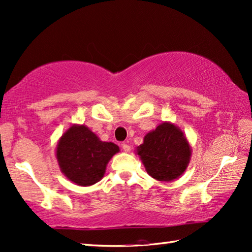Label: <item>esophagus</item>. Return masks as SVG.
<instances>
[{"label": "esophagus", "instance_id": "34e87169", "mask_svg": "<svg viewBox=\"0 0 252 252\" xmlns=\"http://www.w3.org/2000/svg\"><path fill=\"white\" fill-rule=\"evenodd\" d=\"M122 148H123V150H124L125 152H130V146L128 145V143H126V142L123 143Z\"/></svg>", "mask_w": 252, "mask_h": 252}]
</instances>
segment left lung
Returning <instances> with one entry per match:
<instances>
[{
	"mask_svg": "<svg viewBox=\"0 0 252 252\" xmlns=\"http://www.w3.org/2000/svg\"><path fill=\"white\" fill-rule=\"evenodd\" d=\"M137 153L149 175L161 182H171L187 168L191 150L179 128L171 123H162L156 130L145 136Z\"/></svg>",
	"mask_w": 252,
	"mask_h": 252,
	"instance_id": "1",
	"label": "left lung"
}]
</instances>
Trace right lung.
Returning a JSON list of instances; mask_svg holds the SVG:
<instances>
[{
    "label": "right lung",
    "mask_w": 252,
    "mask_h": 252,
    "mask_svg": "<svg viewBox=\"0 0 252 252\" xmlns=\"http://www.w3.org/2000/svg\"><path fill=\"white\" fill-rule=\"evenodd\" d=\"M119 151L115 143L101 141L88 127L74 125L60 139L56 158L69 181L90 186L103 177L106 164Z\"/></svg>",
    "instance_id": "obj_1"
}]
</instances>
